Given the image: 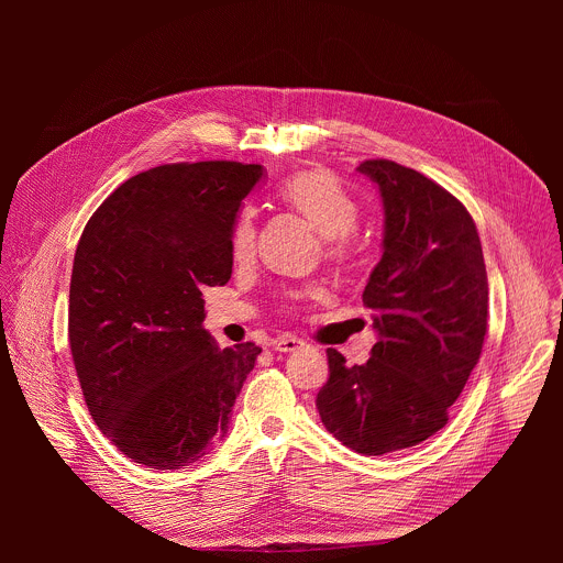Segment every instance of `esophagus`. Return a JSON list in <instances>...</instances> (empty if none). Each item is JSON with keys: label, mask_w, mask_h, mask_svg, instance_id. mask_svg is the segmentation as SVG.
<instances>
[{"label": "esophagus", "mask_w": 563, "mask_h": 563, "mask_svg": "<svg viewBox=\"0 0 563 563\" xmlns=\"http://www.w3.org/2000/svg\"><path fill=\"white\" fill-rule=\"evenodd\" d=\"M305 343L300 341V339H294V336H283V339H276L274 343H272V347L276 350V352H296V350H300Z\"/></svg>", "instance_id": "34e87169"}]
</instances>
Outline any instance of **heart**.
<instances>
[{"label":"heart","instance_id":"obj_1","mask_svg":"<svg viewBox=\"0 0 563 563\" xmlns=\"http://www.w3.org/2000/svg\"><path fill=\"white\" fill-rule=\"evenodd\" d=\"M278 196L285 205L302 213L320 235L328 238V247L334 258H350L354 254L352 231L358 224L361 209L334 174L323 169L300 172L280 185ZM254 238V213L252 209H245L231 233V252L235 261L252 256Z\"/></svg>","mask_w":563,"mask_h":563}]
</instances>
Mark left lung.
Instances as JSON below:
<instances>
[{
  "mask_svg": "<svg viewBox=\"0 0 563 563\" xmlns=\"http://www.w3.org/2000/svg\"><path fill=\"white\" fill-rule=\"evenodd\" d=\"M380 194L383 256L363 302L378 334L363 365L328 350L320 421L343 445L380 456L448 423L488 330V274L467 209L441 185L391 159L358 169Z\"/></svg>",
  "mask_w": 563,
  "mask_h": 563,
  "instance_id": "1",
  "label": "left lung"
}]
</instances>
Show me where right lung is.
Listing matches in <instances>:
<instances>
[{"label": "right lung", "mask_w": 563, "mask_h": 563, "mask_svg": "<svg viewBox=\"0 0 563 563\" xmlns=\"http://www.w3.org/2000/svg\"><path fill=\"white\" fill-rule=\"evenodd\" d=\"M261 165L180 163L120 185L79 238L68 341L89 412L135 463L180 470L227 434L261 347L220 350L202 289L231 278V233Z\"/></svg>", "instance_id": "right-lung-1"}]
</instances>
